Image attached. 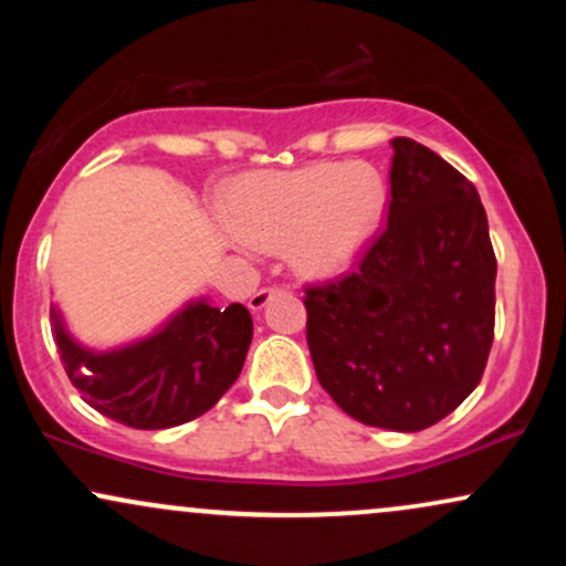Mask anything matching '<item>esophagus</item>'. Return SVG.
<instances>
[{"label": "esophagus", "instance_id": "obj_1", "mask_svg": "<svg viewBox=\"0 0 566 566\" xmlns=\"http://www.w3.org/2000/svg\"><path fill=\"white\" fill-rule=\"evenodd\" d=\"M282 292H287V287H261L255 292V295L250 297V308L252 311H261L269 305V301H274L276 295H282Z\"/></svg>", "mask_w": 566, "mask_h": 566}]
</instances>
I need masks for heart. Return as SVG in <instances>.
Instances as JSON below:
<instances>
[{"mask_svg": "<svg viewBox=\"0 0 566 566\" xmlns=\"http://www.w3.org/2000/svg\"><path fill=\"white\" fill-rule=\"evenodd\" d=\"M388 188L365 161H314L290 172L255 175L233 191L229 218L247 244L279 250L305 274L348 269L386 216Z\"/></svg>", "mask_w": 566, "mask_h": 566, "instance_id": "b5f03b06", "label": "heart"}]
</instances>
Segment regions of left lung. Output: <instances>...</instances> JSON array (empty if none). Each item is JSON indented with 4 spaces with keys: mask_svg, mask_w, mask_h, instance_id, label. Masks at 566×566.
<instances>
[{
    "mask_svg": "<svg viewBox=\"0 0 566 566\" xmlns=\"http://www.w3.org/2000/svg\"><path fill=\"white\" fill-rule=\"evenodd\" d=\"M388 223L354 271L305 284L316 378L365 426L423 431L482 380L497 261L476 188L431 148L394 138Z\"/></svg>",
    "mask_w": 566,
    "mask_h": 566,
    "instance_id": "obj_1",
    "label": "left lung"
}]
</instances>
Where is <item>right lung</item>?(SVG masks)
Returning a JSON list of instances; mask_svg holds the SVG:
<instances>
[{"instance_id": "add662e5", "label": "right lung", "mask_w": 566, "mask_h": 566, "mask_svg": "<svg viewBox=\"0 0 566 566\" xmlns=\"http://www.w3.org/2000/svg\"><path fill=\"white\" fill-rule=\"evenodd\" d=\"M50 322L63 369L84 401L146 431L188 423L216 407L242 373L252 343V316L242 303H188L157 335L108 354L71 340L55 308Z\"/></svg>"}]
</instances>
